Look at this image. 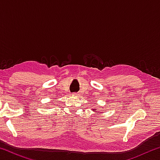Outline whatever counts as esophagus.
Instances as JSON below:
<instances>
[{"mask_svg": "<svg viewBox=\"0 0 160 160\" xmlns=\"http://www.w3.org/2000/svg\"><path fill=\"white\" fill-rule=\"evenodd\" d=\"M72 94H73V95H75H75H77V93H75H75H72Z\"/></svg>", "mask_w": 160, "mask_h": 160, "instance_id": "esophagus-1", "label": "esophagus"}]
</instances>
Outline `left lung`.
<instances>
[{
	"instance_id": "obj_1",
	"label": "left lung",
	"mask_w": 160,
	"mask_h": 160,
	"mask_svg": "<svg viewBox=\"0 0 160 160\" xmlns=\"http://www.w3.org/2000/svg\"><path fill=\"white\" fill-rule=\"evenodd\" d=\"M94 112H95V111H94Z\"/></svg>"
}]
</instances>
